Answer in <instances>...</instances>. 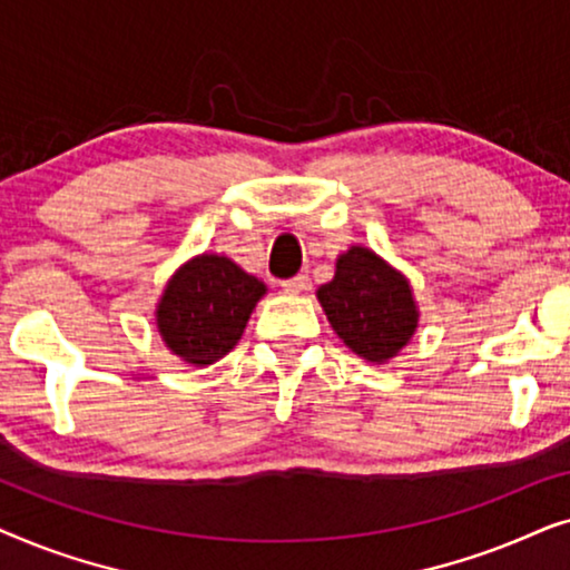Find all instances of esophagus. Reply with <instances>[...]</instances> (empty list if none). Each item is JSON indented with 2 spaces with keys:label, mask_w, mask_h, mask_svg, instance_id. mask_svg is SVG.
<instances>
[{
  "label": "esophagus",
  "mask_w": 570,
  "mask_h": 570,
  "mask_svg": "<svg viewBox=\"0 0 570 570\" xmlns=\"http://www.w3.org/2000/svg\"><path fill=\"white\" fill-rule=\"evenodd\" d=\"M279 287H283V293H287V295H298L303 291H308V277L298 275L293 279H285V283H279Z\"/></svg>",
  "instance_id": "34e87169"
}]
</instances>
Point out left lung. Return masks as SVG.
Masks as SVG:
<instances>
[{
  "mask_svg": "<svg viewBox=\"0 0 570 570\" xmlns=\"http://www.w3.org/2000/svg\"><path fill=\"white\" fill-rule=\"evenodd\" d=\"M316 298L337 337L368 363H389L417 332L420 308L410 279L368 246L342 252Z\"/></svg>",
  "mask_w": 570,
  "mask_h": 570,
  "instance_id": "left-lung-1",
  "label": "left lung"
}]
</instances>
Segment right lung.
<instances>
[{
  "instance_id": "right-lung-1",
  "label": "right lung",
  "mask_w": 570,
  "mask_h": 570,
  "mask_svg": "<svg viewBox=\"0 0 570 570\" xmlns=\"http://www.w3.org/2000/svg\"><path fill=\"white\" fill-rule=\"evenodd\" d=\"M267 285L225 254H197L163 287L155 326L170 353L207 368L230 353Z\"/></svg>"
}]
</instances>
